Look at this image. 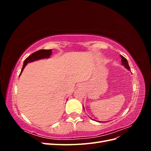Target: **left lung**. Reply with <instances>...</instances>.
I'll return each instance as SVG.
<instances>
[{
    "mask_svg": "<svg viewBox=\"0 0 151 151\" xmlns=\"http://www.w3.org/2000/svg\"><path fill=\"white\" fill-rule=\"evenodd\" d=\"M120 57H121V58H122V65H124V66L125 67V68H127L128 70H130V67H129V63H128V61H127V59H126L124 57H123L122 55H120Z\"/></svg>",
    "mask_w": 151,
    "mask_h": 151,
    "instance_id": "obj_1",
    "label": "left lung"
}]
</instances>
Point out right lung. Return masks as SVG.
I'll return each instance as SVG.
<instances>
[{
    "label": "right lung",
    "instance_id": "right-lung-1",
    "mask_svg": "<svg viewBox=\"0 0 151 151\" xmlns=\"http://www.w3.org/2000/svg\"><path fill=\"white\" fill-rule=\"evenodd\" d=\"M51 55H52V50L51 49L50 50H38V51H36V52H34L33 53H32L29 57H28L25 59V60L23 63V66H22V70L21 71L19 76L21 75L22 70H24V68L26 67V65L28 64V63L39 60V59L49 58Z\"/></svg>",
    "mask_w": 151,
    "mask_h": 151
}]
</instances>
